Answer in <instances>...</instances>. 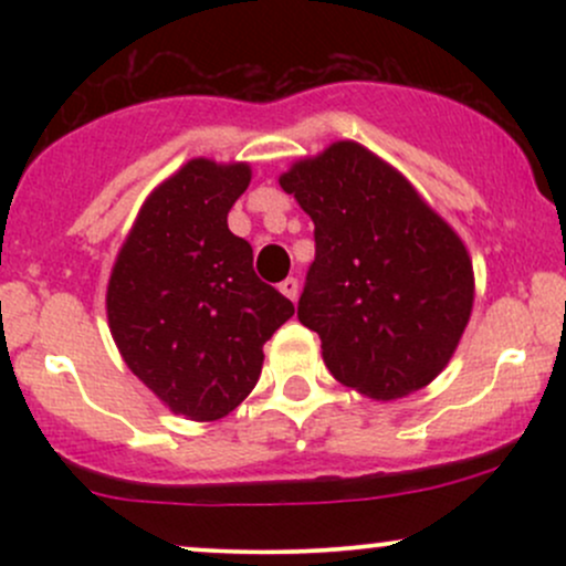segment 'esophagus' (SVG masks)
Here are the masks:
<instances>
[{
  "label": "esophagus",
  "instance_id": "obj_1",
  "mask_svg": "<svg viewBox=\"0 0 566 566\" xmlns=\"http://www.w3.org/2000/svg\"><path fill=\"white\" fill-rule=\"evenodd\" d=\"M279 290H282V295L284 297H290V301L292 303H295L297 301V279H284V282L282 284H279Z\"/></svg>",
  "mask_w": 566,
  "mask_h": 566
}]
</instances>
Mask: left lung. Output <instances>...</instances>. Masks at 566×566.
<instances>
[{"instance_id": "obj_1", "label": "left lung", "mask_w": 566, "mask_h": 566, "mask_svg": "<svg viewBox=\"0 0 566 566\" xmlns=\"http://www.w3.org/2000/svg\"><path fill=\"white\" fill-rule=\"evenodd\" d=\"M279 186L314 220L297 319L319 335L333 378L378 401L426 388L473 311V263L458 231L356 140L292 161Z\"/></svg>"}]
</instances>
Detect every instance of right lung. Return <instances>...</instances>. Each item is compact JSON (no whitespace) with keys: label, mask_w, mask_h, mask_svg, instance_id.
Returning a JSON list of instances; mask_svg holds the SVG:
<instances>
[{"label":"right lung","mask_w":566,"mask_h":566,"mask_svg":"<svg viewBox=\"0 0 566 566\" xmlns=\"http://www.w3.org/2000/svg\"><path fill=\"white\" fill-rule=\"evenodd\" d=\"M250 180L247 161L188 159L143 201L108 276V329L125 365L197 423L242 405L261 378L265 340L295 314L229 231Z\"/></svg>","instance_id":"right-lung-1"}]
</instances>
